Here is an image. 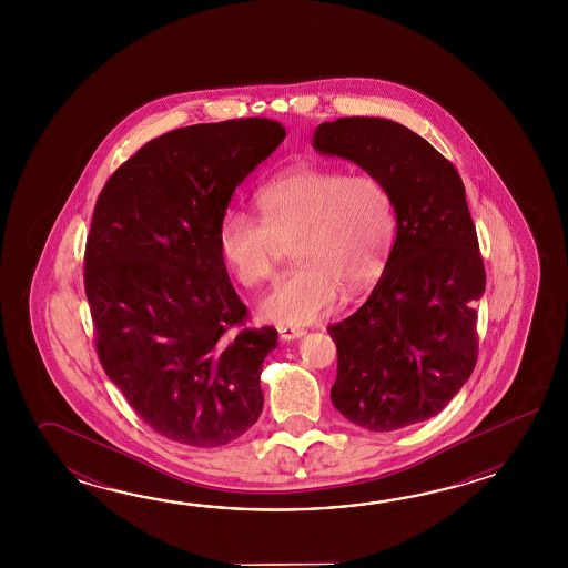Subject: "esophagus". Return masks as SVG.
<instances>
[{"instance_id":"1","label":"esophagus","mask_w":568,"mask_h":568,"mask_svg":"<svg viewBox=\"0 0 568 568\" xmlns=\"http://www.w3.org/2000/svg\"><path fill=\"white\" fill-rule=\"evenodd\" d=\"M304 335H306V331L298 328V326H280V338L282 341H294V338H301Z\"/></svg>"}]
</instances>
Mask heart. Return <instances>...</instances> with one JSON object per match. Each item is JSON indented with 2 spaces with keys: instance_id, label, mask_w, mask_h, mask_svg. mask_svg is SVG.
Segmentation results:
<instances>
[{
  "instance_id": "1",
  "label": "heart",
  "mask_w": 568,
  "mask_h": 568,
  "mask_svg": "<svg viewBox=\"0 0 568 568\" xmlns=\"http://www.w3.org/2000/svg\"><path fill=\"white\" fill-rule=\"evenodd\" d=\"M258 219L227 209L217 227L221 260L235 280L254 288L274 276L282 243L292 242V267L260 304L284 325L325 316L345 294L362 292L386 266L396 213L386 184L374 174L301 169L266 182Z\"/></svg>"
}]
</instances>
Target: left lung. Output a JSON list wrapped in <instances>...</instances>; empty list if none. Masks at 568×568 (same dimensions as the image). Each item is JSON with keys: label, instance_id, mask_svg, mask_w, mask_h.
I'll return each mask as SVG.
<instances>
[{"label": "left lung", "instance_id": "obj_1", "mask_svg": "<svg viewBox=\"0 0 568 568\" xmlns=\"http://www.w3.org/2000/svg\"><path fill=\"white\" fill-rule=\"evenodd\" d=\"M313 145L377 176L396 213L382 278L357 313L328 326L338 355L333 406L372 433L424 423L457 396L479 349L475 304L485 267L465 184L447 158L396 121H325Z\"/></svg>", "mask_w": 568, "mask_h": 568}]
</instances>
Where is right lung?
Here are the masks:
<instances>
[{
    "instance_id": "add662e5",
    "label": "right lung",
    "mask_w": 568,
    "mask_h": 568,
    "mask_svg": "<svg viewBox=\"0 0 568 568\" xmlns=\"http://www.w3.org/2000/svg\"><path fill=\"white\" fill-rule=\"evenodd\" d=\"M286 138L264 118L164 133L113 172L87 237L85 292L99 362L133 410L186 447H223L264 408L274 326L247 308L217 247L235 189Z\"/></svg>"
}]
</instances>
